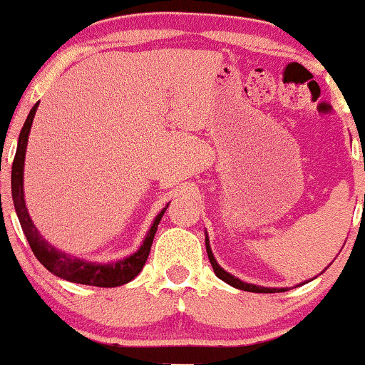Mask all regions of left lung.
Here are the masks:
<instances>
[{"mask_svg": "<svg viewBox=\"0 0 365 365\" xmlns=\"http://www.w3.org/2000/svg\"><path fill=\"white\" fill-rule=\"evenodd\" d=\"M204 235H206V250H207V257H209V261H211V266H212V269H215V274H216L217 278H220V279H223L225 283L232 284V287L238 288V290H244V292H254V293H276V292H284V290H287V288H267V287H261V284L245 283V282H242L240 278H237V276L230 274L228 271H225L223 267H221L220 264H217L216 259H215V254H212L211 245H209V237H207V232L204 233ZM304 283H307V282H304ZM304 283H300V284H304Z\"/></svg>", "mask_w": 365, "mask_h": 365, "instance_id": "obj_1", "label": "left lung"}]
</instances>
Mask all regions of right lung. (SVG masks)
Returning a JSON list of instances; mask_svg holds the SVG:
<instances>
[{
	"mask_svg": "<svg viewBox=\"0 0 365 365\" xmlns=\"http://www.w3.org/2000/svg\"><path fill=\"white\" fill-rule=\"evenodd\" d=\"M37 106L39 103L34 104L31 113H29L27 120H25L22 130H20L19 144H16V153L14 159V166H11V197H14V206L19 216L20 225L27 237L29 245H31L32 252L37 257L49 273H53L58 278L66 279L70 283H81V284H91V287H103V288H113L121 287V284L132 282L137 274L140 273L144 267L145 261H148L150 245H153L154 235L159 221H161L163 215L168 209V204L159 211V215L154 217L153 225H150L148 235H145L144 242L128 257L120 259V261L113 262H92L87 259L75 257L72 254H66L63 250L56 249V247L49 244L46 238L41 235L37 226L32 221L31 215H29L27 206H25V195H24V165H25V150H27L29 133H31L32 121H34Z\"/></svg>",
	"mask_w": 365,
	"mask_h": 365,
	"instance_id": "1",
	"label": "right lung"
}]
</instances>
